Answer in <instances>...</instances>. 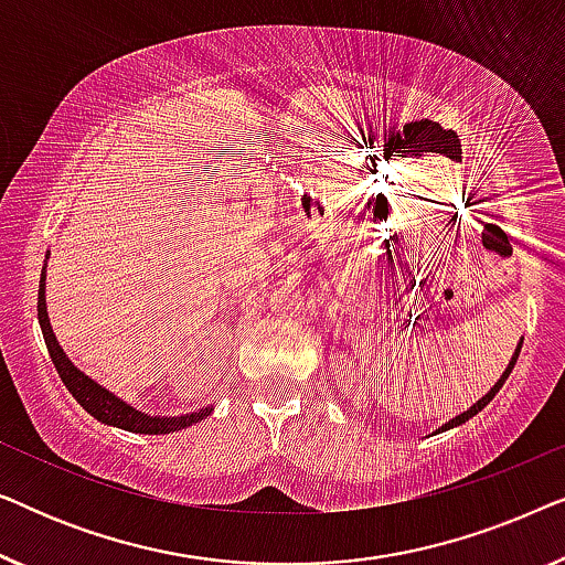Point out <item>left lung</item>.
Listing matches in <instances>:
<instances>
[{
    "label": "left lung",
    "mask_w": 565,
    "mask_h": 565,
    "mask_svg": "<svg viewBox=\"0 0 565 565\" xmlns=\"http://www.w3.org/2000/svg\"><path fill=\"white\" fill-rule=\"evenodd\" d=\"M520 350H522V342H520V344H516V352L512 354V362H509V365H507V370H504V375H501V377H499V383H497V385H493V388H491L489 393H486V396H483L481 401H478V404H473V406H470V408H468V412H462L460 416H455V419H450V422H447V424H443V427H439V429H443V431H447V429H452V427H460V424H466V422L470 419V416H476L478 412H481V408H483V406H489V404H491V401H493V396H497V393H499V388H501V385H504V383H507V377H509V373H512V370H514V365H516V358H520Z\"/></svg>",
    "instance_id": "8db88e82"
}]
</instances>
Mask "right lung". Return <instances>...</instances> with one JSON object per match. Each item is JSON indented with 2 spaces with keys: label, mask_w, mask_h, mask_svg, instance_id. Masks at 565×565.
<instances>
[{
  "label": "right lung",
  "mask_w": 565,
  "mask_h": 565,
  "mask_svg": "<svg viewBox=\"0 0 565 565\" xmlns=\"http://www.w3.org/2000/svg\"><path fill=\"white\" fill-rule=\"evenodd\" d=\"M38 321H41L43 329V339L45 347H49V354L56 365L61 381L68 388V393L79 401V406L84 412H89L95 419H99L103 424H110V427L126 429V431H136V435H169V431H180L190 424H195L200 419H205L207 414L213 412L211 406L200 408V412L184 414V416H149L136 412L134 406H128L126 401H120L118 396H113L110 391L97 385L92 377H87L82 370H76L72 365V360L66 358L64 350H61L56 337H53L51 321H49V311H45V267H43V277L41 285H38Z\"/></svg>",
  "instance_id": "right-lung-1"
}]
</instances>
